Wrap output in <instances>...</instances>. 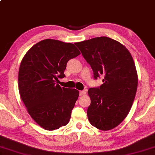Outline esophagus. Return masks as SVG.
Wrapping results in <instances>:
<instances>
[{
	"label": "esophagus",
	"instance_id": "1",
	"mask_svg": "<svg viewBox=\"0 0 155 155\" xmlns=\"http://www.w3.org/2000/svg\"><path fill=\"white\" fill-rule=\"evenodd\" d=\"M86 94V91L85 90H83V91H80V95L82 96V95H85Z\"/></svg>",
	"mask_w": 155,
	"mask_h": 155
}]
</instances>
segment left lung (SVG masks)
I'll list each match as a JSON object with an SVG mask.
<instances>
[{"label": "left lung", "mask_w": 155, "mask_h": 155, "mask_svg": "<svg viewBox=\"0 0 155 155\" xmlns=\"http://www.w3.org/2000/svg\"><path fill=\"white\" fill-rule=\"evenodd\" d=\"M75 45L91 67L94 79L104 77L100 87L88 90V119L98 129L112 130L125 119L136 94L138 78L133 58L123 45L107 37Z\"/></svg>", "instance_id": "obj_1"}]
</instances>
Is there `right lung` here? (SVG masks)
<instances>
[{"label":"right lung","mask_w":155,"mask_h":155,"mask_svg":"<svg viewBox=\"0 0 155 155\" xmlns=\"http://www.w3.org/2000/svg\"><path fill=\"white\" fill-rule=\"evenodd\" d=\"M80 54L72 43L45 39L33 45L21 60L19 92L29 115L45 130H57L70 121L79 91L57 83L65 77L67 62Z\"/></svg>","instance_id":"add662e5"}]
</instances>
